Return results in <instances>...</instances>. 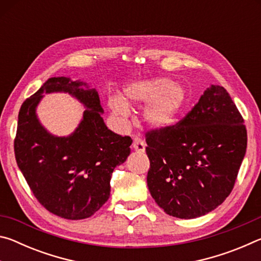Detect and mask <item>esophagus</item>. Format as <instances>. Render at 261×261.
Masks as SVG:
<instances>
[{"instance_id": "1", "label": "esophagus", "mask_w": 261, "mask_h": 261, "mask_svg": "<svg viewBox=\"0 0 261 261\" xmlns=\"http://www.w3.org/2000/svg\"><path fill=\"white\" fill-rule=\"evenodd\" d=\"M145 147H146V144H145V141L143 139L138 138V137L134 138V143H132V148H134L135 151L145 152Z\"/></svg>"}]
</instances>
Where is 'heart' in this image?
<instances>
[{
  "instance_id": "obj_1",
  "label": "heart",
  "mask_w": 261,
  "mask_h": 261,
  "mask_svg": "<svg viewBox=\"0 0 261 261\" xmlns=\"http://www.w3.org/2000/svg\"><path fill=\"white\" fill-rule=\"evenodd\" d=\"M125 101L147 103L143 112L144 122L153 129H163L170 125L177 115L184 101V91L167 78H152L135 83L127 87ZM109 107L118 122H126L129 108L121 98L114 96L110 99Z\"/></svg>"
}]
</instances>
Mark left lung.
<instances>
[{"label":"left lung","instance_id":"obj_1","mask_svg":"<svg viewBox=\"0 0 261 261\" xmlns=\"http://www.w3.org/2000/svg\"><path fill=\"white\" fill-rule=\"evenodd\" d=\"M146 144L153 199L167 214L194 219L232 191L247 134L226 88L212 85L178 123L147 131Z\"/></svg>","mask_w":261,"mask_h":261}]
</instances>
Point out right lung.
<instances>
[{
  "mask_svg": "<svg viewBox=\"0 0 261 261\" xmlns=\"http://www.w3.org/2000/svg\"><path fill=\"white\" fill-rule=\"evenodd\" d=\"M83 82L53 77L26 99L18 114L15 156L31 191L47 211L68 220L90 218L110 194L115 167L130 154L132 139L106 126L94 88ZM67 91L87 107L76 131L69 137L50 135L38 122L35 108L43 93Z\"/></svg>",
  "mask_w": 261,
  "mask_h": 261,
  "instance_id": "right-lung-1",
  "label": "right lung"
}]
</instances>
